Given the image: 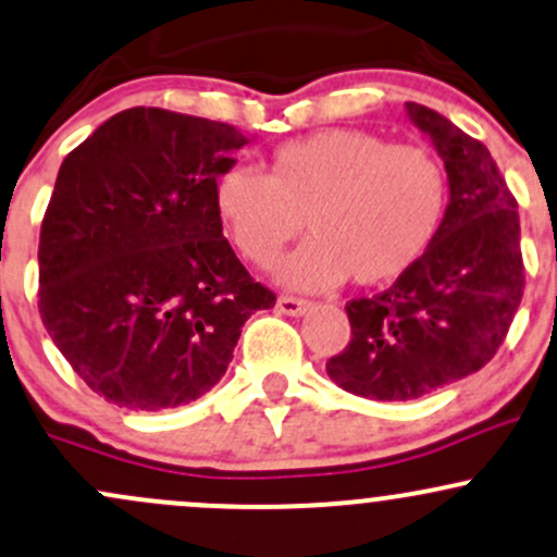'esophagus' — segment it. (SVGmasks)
I'll return each instance as SVG.
<instances>
[{"label": "esophagus", "mask_w": 557, "mask_h": 557, "mask_svg": "<svg viewBox=\"0 0 557 557\" xmlns=\"http://www.w3.org/2000/svg\"><path fill=\"white\" fill-rule=\"evenodd\" d=\"M277 309L283 311V314L301 317L304 311L309 309V301H301V298H293V296H280L277 298Z\"/></svg>", "instance_id": "esophagus-1"}]
</instances>
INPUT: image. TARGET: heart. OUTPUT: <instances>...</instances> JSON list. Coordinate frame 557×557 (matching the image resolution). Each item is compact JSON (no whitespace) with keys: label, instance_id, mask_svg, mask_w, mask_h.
<instances>
[{"label":"heart","instance_id":"obj_1","mask_svg":"<svg viewBox=\"0 0 557 557\" xmlns=\"http://www.w3.org/2000/svg\"><path fill=\"white\" fill-rule=\"evenodd\" d=\"M447 174L420 145L325 129L280 145L267 176L232 166L213 185L230 240L256 267L274 264L307 222L311 240L277 269L296 290L383 285L423 259L447 213Z\"/></svg>","mask_w":557,"mask_h":557}]
</instances>
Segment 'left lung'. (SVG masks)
Instances as JSON below:
<instances>
[{
  "instance_id": "1",
  "label": "left lung",
  "mask_w": 557,
  "mask_h": 557,
  "mask_svg": "<svg viewBox=\"0 0 557 557\" xmlns=\"http://www.w3.org/2000/svg\"><path fill=\"white\" fill-rule=\"evenodd\" d=\"M407 115L442 156L449 203L436 240L388 290L346 304L351 341L327 362L348 394L409 401L479 372L521 307L518 203L484 143L436 110Z\"/></svg>"
}]
</instances>
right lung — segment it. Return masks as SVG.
I'll list each match as a JSON object with an SVG mask.
<instances>
[{"label":"right lung","mask_w":557,"mask_h":557,"mask_svg":"<svg viewBox=\"0 0 557 557\" xmlns=\"http://www.w3.org/2000/svg\"><path fill=\"white\" fill-rule=\"evenodd\" d=\"M248 137L129 108L65 156L39 237L47 333L95 394L134 412L200 399L274 293L222 235L213 185Z\"/></svg>","instance_id":"obj_1"}]
</instances>
